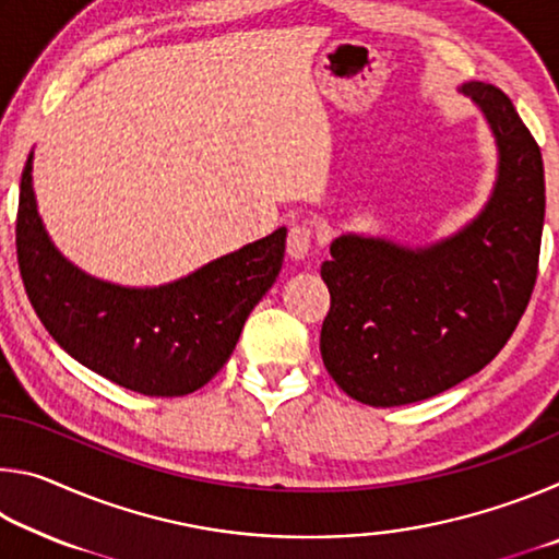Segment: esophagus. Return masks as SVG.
I'll use <instances>...</instances> for the list:
<instances>
[{
	"instance_id": "34e87169",
	"label": "esophagus",
	"mask_w": 559,
	"mask_h": 559,
	"mask_svg": "<svg viewBox=\"0 0 559 559\" xmlns=\"http://www.w3.org/2000/svg\"><path fill=\"white\" fill-rule=\"evenodd\" d=\"M310 243H313V224L310 222H296L288 229V257L302 259L308 257Z\"/></svg>"
}]
</instances>
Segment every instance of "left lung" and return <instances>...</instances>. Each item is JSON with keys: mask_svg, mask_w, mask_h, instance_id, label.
<instances>
[{"mask_svg": "<svg viewBox=\"0 0 559 559\" xmlns=\"http://www.w3.org/2000/svg\"><path fill=\"white\" fill-rule=\"evenodd\" d=\"M484 112L498 173L484 210L429 246L343 234L320 266L330 313L320 355L340 390L370 406L429 400L493 359L535 288L545 222L540 147L490 83L459 88Z\"/></svg>", "mask_w": 559, "mask_h": 559, "instance_id": "1", "label": "left lung"}]
</instances>
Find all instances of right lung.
Here are the masks:
<instances>
[{
    "label": "right lung",
    "mask_w": 559,
    "mask_h": 559,
    "mask_svg": "<svg viewBox=\"0 0 559 559\" xmlns=\"http://www.w3.org/2000/svg\"><path fill=\"white\" fill-rule=\"evenodd\" d=\"M34 153L19 185L16 259L36 316L88 370L147 396H185L222 370L286 253V226L165 286L100 281L63 257L36 210Z\"/></svg>",
    "instance_id": "obj_1"
}]
</instances>
